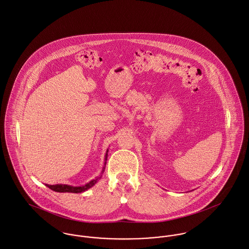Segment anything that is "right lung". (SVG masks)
Segmentation results:
<instances>
[{
  "instance_id": "1",
  "label": "right lung",
  "mask_w": 249,
  "mask_h": 249,
  "mask_svg": "<svg viewBox=\"0 0 249 249\" xmlns=\"http://www.w3.org/2000/svg\"><path fill=\"white\" fill-rule=\"evenodd\" d=\"M107 151H108V150H107V153H106V156H105V165H106V163H107L106 160H107ZM104 171H105V166L103 167L102 172H101V175H100L99 177H97L96 179L91 180L89 183L86 184L85 186L73 187V186L62 185V184H57V185H46V186H47L49 189H51L52 191L56 192V193H72V194L83 193V192L88 191L89 189H90L92 186H94V185L97 183V181L102 177V173H104Z\"/></svg>"
}]
</instances>
